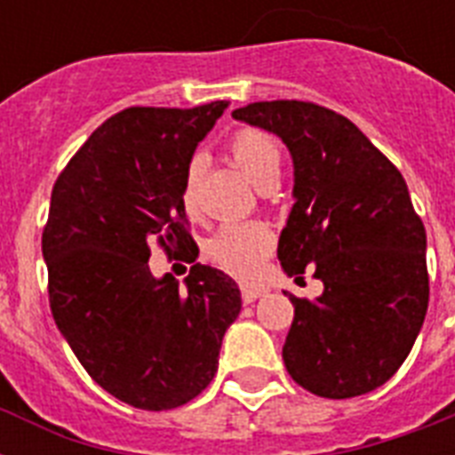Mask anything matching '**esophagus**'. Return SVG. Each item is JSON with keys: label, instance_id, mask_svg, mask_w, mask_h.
I'll use <instances>...</instances> for the list:
<instances>
[{"label": "esophagus", "instance_id": "esophagus-1", "mask_svg": "<svg viewBox=\"0 0 455 455\" xmlns=\"http://www.w3.org/2000/svg\"><path fill=\"white\" fill-rule=\"evenodd\" d=\"M264 292H267V288H262V285H241L243 302H255L257 298H262Z\"/></svg>", "mask_w": 455, "mask_h": 455}]
</instances>
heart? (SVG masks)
Returning a JSON list of instances; mask_svg holds the SVG:
<instances>
[{
	"instance_id": "b5f03b06",
	"label": "heart",
	"mask_w": 455,
	"mask_h": 455,
	"mask_svg": "<svg viewBox=\"0 0 455 455\" xmlns=\"http://www.w3.org/2000/svg\"><path fill=\"white\" fill-rule=\"evenodd\" d=\"M227 153L259 188H271L283 170V151L269 132L241 130L228 139ZM203 174V157L193 156L181 179V203L188 212L198 207V184ZM274 248V234L262 221H235L221 227L207 245V255L221 269L238 278L259 276L267 257Z\"/></svg>"
}]
</instances>
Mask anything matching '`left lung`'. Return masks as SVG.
Masks as SVG:
<instances>
[{"label":"left lung","mask_w":455,"mask_h":455,"mask_svg":"<svg viewBox=\"0 0 455 455\" xmlns=\"http://www.w3.org/2000/svg\"><path fill=\"white\" fill-rule=\"evenodd\" d=\"M231 116L283 139L295 205L278 241L288 276L314 264L316 299L295 307L288 373L325 399H349L396 373L427 314L425 227L402 172L345 116L311 101H257Z\"/></svg>","instance_id":"left-lung-1"}]
</instances>
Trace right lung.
I'll list each match as a JSON object with an SVG mask.
<instances>
[{
    "instance_id": "add662e5",
    "label": "right lung",
    "mask_w": 455,
    "mask_h": 455,
    "mask_svg": "<svg viewBox=\"0 0 455 455\" xmlns=\"http://www.w3.org/2000/svg\"><path fill=\"white\" fill-rule=\"evenodd\" d=\"M228 101L132 106L108 117L56 179L42 255L53 321L94 382L134 409L184 406L212 382L241 311L224 271L193 264L186 288L148 267L151 245L193 257L181 179Z\"/></svg>"
}]
</instances>
